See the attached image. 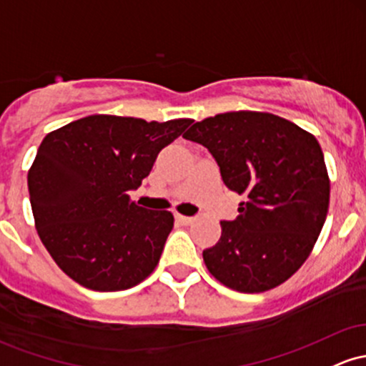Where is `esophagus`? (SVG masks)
Returning a JSON list of instances; mask_svg holds the SVG:
<instances>
[{
  "mask_svg": "<svg viewBox=\"0 0 366 366\" xmlns=\"http://www.w3.org/2000/svg\"><path fill=\"white\" fill-rule=\"evenodd\" d=\"M175 220H177V222H179V224H182V226H189V224L194 222V219H192V217L179 215V214L175 215Z\"/></svg>",
  "mask_w": 366,
  "mask_h": 366,
  "instance_id": "34e87169",
  "label": "esophagus"
}]
</instances>
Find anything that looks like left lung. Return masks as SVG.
Wrapping results in <instances>:
<instances>
[{"mask_svg": "<svg viewBox=\"0 0 366 366\" xmlns=\"http://www.w3.org/2000/svg\"><path fill=\"white\" fill-rule=\"evenodd\" d=\"M184 139L210 151L224 184L244 196L203 252L212 276L243 294L271 290L306 262L328 214L330 180L315 135L276 114L234 111L194 123Z\"/></svg>", "mask_w": 366, "mask_h": 366, "instance_id": "left-lung-1", "label": "left lung"}]
</instances>
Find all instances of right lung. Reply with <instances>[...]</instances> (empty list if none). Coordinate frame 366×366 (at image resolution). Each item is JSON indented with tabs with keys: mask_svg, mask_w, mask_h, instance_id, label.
Listing matches in <instances>:
<instances>
[{
	"mask_svg": "<svg viewBox=\"0 0 366 366\" xmlns=\"http://www.w3.org/2000/svg\"><path fill=\"white\" fill-rule=\"evenodd\" d=\"M191 123L94 114L43 139L27 174L34 224L48 254L76 283L118 292L154 271L174 215L139 207L128 191Z\"/></svg>",
	"mask_w": 366,
	"mask_h": 366,
	"instance_id": "right-lung-1",
	"label": "right lung"
}]
</instances>
